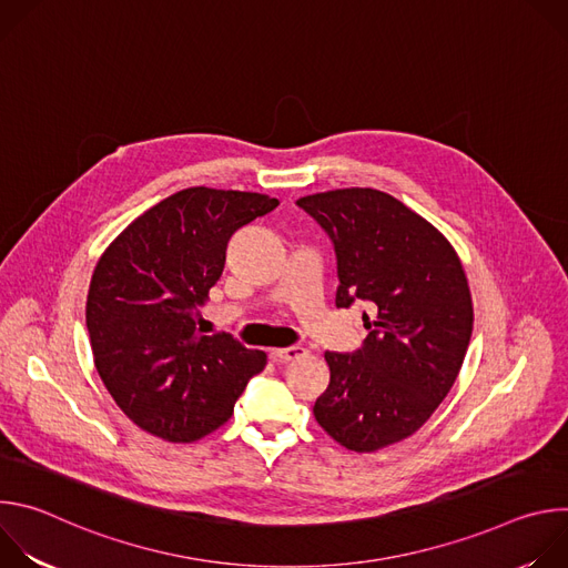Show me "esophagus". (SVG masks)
<instances>
[{"mask_svg":"<svg viewBox=\"0 0 568 568\" xmlns=\"http://www.w3.org/2000/svg\"><path fill=\"white\" fill-rule=\"evenodd\" d=\"M303 355H307V351L303 346H287V348H276L272 351V357L281 364H287V362H294V359H301Z\"/></svg>","mask_w":568,"mask_h":568,"instance_id":"1","label":"esophagus"}]
</instances>
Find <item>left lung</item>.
I'll use <instances>...</instances> for the list:
<instances>
[{
	"label": "left lung",
	"instance_id": "8db88e82",
	"mask_svg": "<svg viewBox=\"0 0 568 568\" xmlns=\"http://www.w3.org/2000/svg\"><path fill=\"white\" fill-rule=\"evenodd\" d=\"M337 256V307L355 298L368 337L362 351L326 353L331 384L314 418L346 449L371 454L414 436L463 366L474 307L452 242L423 215L375 189H337L296 200Z\"/></svg>",
	"mask_w": 568,
	"mask_h": 568
}]
</instances>
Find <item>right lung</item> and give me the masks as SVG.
Wrapping results in <instances>:
<instances>
[{"label":"right lung","instance_id":"add662e5","mask_svg":"<svg viewBox=\"0 0 568 568\" xmlns=\"http://www.w3.org/2000/svg\"><path fill=\"white\" fill-rule=\"evenodd\" d=\"M276 206L263 193L184 189L130 222L99 258L85 307L94 364L143 432L169 443L209 436L265 368L263 351L202 335L197 312L233 231Z\"/></svg>","mask_w":568,"mask_h":568}]
</instances>
